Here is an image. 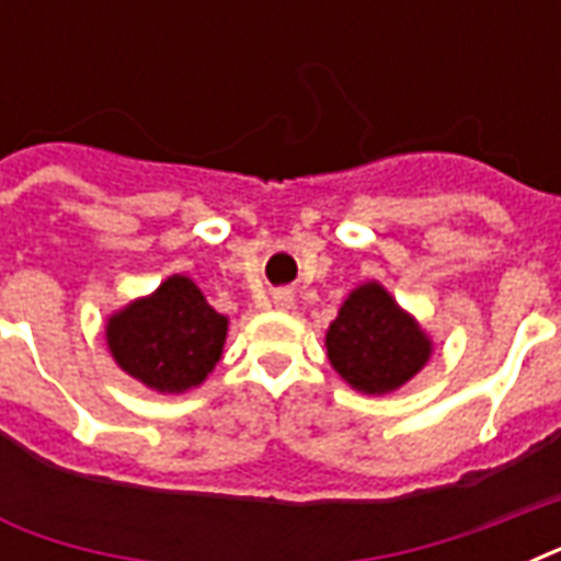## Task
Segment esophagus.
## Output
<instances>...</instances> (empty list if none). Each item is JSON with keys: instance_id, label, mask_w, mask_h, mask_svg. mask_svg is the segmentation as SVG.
Instances as JSON below:
<instances>
[{"instance_id": "esophagus-1", "label": "esophagus", "mask_w": 561, "mask_h": 561, "mask_svg": "<svg viewBox=\"0 0 561 561\" xmlns=\"http://www.w3.org/2000/svg\"><path fill=\"white\" fill-rule=\"evenodd\" d=\"M273 302H276V308H290L294 306V294L288 288L273 290Z\"/></svg>"}]
</instances>
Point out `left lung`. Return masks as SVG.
Returning a JSON list of instances; mask_svg holds the SVG:
<instances>
[{
    "label": "left lung",
    "mask_w": 561,
    "mask_h": 561,
    "mask_svg": "<svg viewBox=\"0 0 561 561\" xmlns=\"http://www.w3.org/2000/svg\"><path fill=\"white\" fill-rule=\"evenodd\" d=\"M329 360L360 392H390L431 358V341L375 282L352 290L325 334Z\"/></svg>",
    "instance_id": "left-lung-1"
}]
</instances>
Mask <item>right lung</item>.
I'll use <instances>...</instances> for the list:
<instances>
[{
    "instance_id": "1",
    "label": "right lung",
    "mask_w": 561,
    "mask_h": 561,
    "mask_svg": "<svg viewBox=\"0 0 561 561\" xmlns=\"http://www.w3.org/2000/svg\"><path fill=\"white\" fill-rule=\"evenodd\" d=\"M227 341V317L186 276H171L148 299L118 311L107 325L113 358L151 390L183 392L211 373Z\"/></svg>"
}]
</instances>
